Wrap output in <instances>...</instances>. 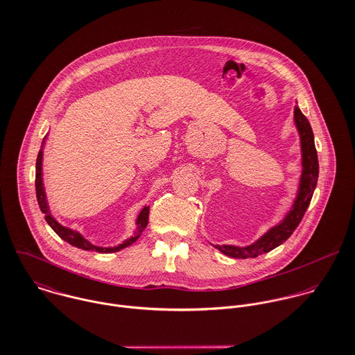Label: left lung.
Masks as SVG:
<instances>
[{
  "mask_svg": "<svg viewBox=\"0 0 355 355\" xmlns=\"http://www.w3.org/2000/svg\"><path fill=\"white\" fill-rule=\"evenodd\" d=\"M294 120L297 130L301 138V150H302V175L300 180V189L297 198L293 203V207L288 210L282 223L272 227L266 234H263L253 245L238 248L231 245H214L217 250L221 253L232 257V258H255L257 255L269 253L275 248L280 246L286 242L293 232L300 225L304 218V211L311 201L313 193L317 186L318 179V158L317 150L314 146V135L310 127L309 120L304 117V113L298 106L294 109Z\"/></svg>",
  "mask_w": 355,
  "mask_h": 355,
  "instance_id": "1",
  "label": "left lung"
}]
</instances>
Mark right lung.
<instances>
[{
	"mask_svg": "<svg viewBox=\"0 0 355 355\" xmlns=\"http://www.w3.org/2000/svg\"><path fill=\"white\" fill-rule=\"evenodd\" d=\"M44 144H45V139L42 142V146H41V150L38 153V157H37V169H35V191H37V200H38V205L41 207V211L45 214V220L48 221V224L51 225V230L65 242H68L69 245L78 248V249H82V250H89V252H97V253H114V252H119L124 248H128L130 245H132L142 234V231L146 228L148 225V221H149V206H145L141 213L138 214V218H137V231H135V235L131 236L130 239L124 241L121 245L119 246H114V248H100V246H94L93 243H90L89 241H86L79 232L71 230V228H67V227H62L58 221H55V218L51 214V210H49V205L46 201V194H45V189H44V182H42V157H44Z\"/></svg>",
	"mask_w": 355,
	"mask_h": 355,
	"instance_id": "add662e5",
	"label": "right lung"
}]
</instances>
